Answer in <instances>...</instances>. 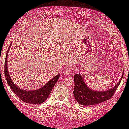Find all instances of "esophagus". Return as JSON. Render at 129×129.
I'll return each instance as SVG.
<instances>
[{
	"mask_svg": "<svg viewBox=\"0 0 129 129\" xmlns=\"http://www.w3.org/2000/svg\"><path fill=\"white\" fill-rule=\"evenodd\" d=\"M72 71V68L71 67H68L67 69L65 70V73L66 75H68L70 74L71 72Z\"/></svg>",
	"mask_w": 129,
	"mask_h": 129,
	"instance_id": "esophagus-1",
	"label": "esophagus"
}]
</instances>
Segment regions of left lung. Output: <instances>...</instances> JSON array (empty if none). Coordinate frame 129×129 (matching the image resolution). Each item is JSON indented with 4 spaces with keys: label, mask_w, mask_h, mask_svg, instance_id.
<instances>
[{
    "label": "left lung",
    "mask_w": 129,
    "mask_h": 129,
    "mask_svg": "<svg viewBox=\"0 0 129 129\" xmlns=\"http://www.w3.org/2000/svg\"><path fill=\"white\" fill-rule=\"evenodd\" d=\"M124 72L120 80L113 88L100 91L90 89L87 86L80 73L75 74L74 76V89L73 92L74 98L79 104L84 106L94 105L105 102L113 95L120 84Z\"/></svg>",
    "instance_id": "obj_1"
}]
</instances>
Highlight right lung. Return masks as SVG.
I'll return each instance as SVG.
<instances>
[{"instance_id": "obj_1", "label": "right lung", "mask_w": 129, "mask_h": 129, "mask_svg": "<svg viewBox=\"0 0 129 129\" xmlns=\"http://www.w3.org/2000/svg\"><path fill=\"white\" fill-rule=\"evenodd\" d=\"M11 46V44L9 47L8 52L6 53L5 61V75L7 82L13 92L18 96V97L23 102L31 104H40L44 102L48 98L49 94L51 92L58 80L60 78V74H57L48 81L42 87L34 90H25L19 88L15 85L11 78L8 67V52Z\"/></svg>"}]
</instances>
